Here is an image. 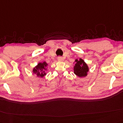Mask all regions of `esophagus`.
Wrapping results in <instances>:
<instances>
[{
  "label": "esophagus",
  "mask_w": 123,
  "mask_h": 123,
  "mask_svg": "<svg viewBox=\"0 0 123 123\" xmlns=\"http://www.w3.org/2000/svg\"><path fill=\"white\" fill-rule=\"evenodd\" d=\"M57 60H58V61L60 62H62V61H63V60H64L63 58L62 57H58L57 58Z\"/></svg>",
  "instance_id": "esophagus-1"
}]
</instances>
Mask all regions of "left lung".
Wrapping results in <instances>:
<instances>
[{"instance_id": "1", "label": "left lung", "mask_w": 123, "mask_h": 123, "mask_svg": "<svg viewBox=\"0 0 123 123\" xmlns=\"http://www.w3.org/2000/svg\"><path fill=\"white\" fill-rule=\"evenodd\" d=\"M74 63L75 65L74 66V73L78 76V77L82 78L85 77L88 75L89 71V67L85 61L81 58L79 59H76L74 60Z\"/></svg>"}]
</instances>
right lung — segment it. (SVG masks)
Returning a JSON list of instances; mask_svg holds the SVG:
<instances>
[{"instance_id": "1", "label": "right lung", "mask_w": 123, "mask_h": 123, "mask_svg": "<svg viewBox=\"0 0 123 123\" xmlns=\"http://www.w3.org/2000/svg\"><path fill=\"white\" fill-rule=\"evenodd\" d=\"M49 65L45 61L39 62L37 65L34 67L32 69V73L36 75L37 77L43 78L46 75V71L47 69V67Z\"/></svg>"}]
</instances>
